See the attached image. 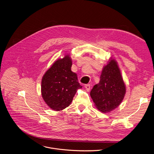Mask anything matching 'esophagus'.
Returning <instances> with one entry per match:
<instances>
[{"instance_id":"1","label":"esophagus","mask_w":154,"mask_h":154,"mask_svg":"<svg viewBox=\"0 0 154 154\" xmlns=\"http://www.w3.org/2000/svg\"><path fill=\"white\" fill-rule=\"evenodd\" d=\"M85 88H86V89L87 90V91H89L90 89H91V85L90 84H86L84 86Z\"/></svg>"}]
</instances>
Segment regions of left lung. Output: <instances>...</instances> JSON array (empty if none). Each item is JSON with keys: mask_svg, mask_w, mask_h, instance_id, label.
Returning a JSON list of instances; mask_svg holds the SVG:
<instances>
[{"mask_svg": "<svg viewBox=\"0 0 154 154\" xmlns=\"http://www.w3.org/2000/svg\"><path fill=\"white\" fill-rule=\"evenodd\" d=\"M126 92L125 83L117 62L111 59L101 72L100 80L91 91L98 110L109 112L121 103Z\"/></svg>", "mask_w": 154, "mask_h": 154, "instance_id": "obj_1", "label": "left lung"}]
</instances>
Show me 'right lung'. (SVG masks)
Masks as SVG:
<instances>
[{
	"label": "right lung",
	"instance_id": "1",
	"mask_svg": "<svg viewBox=\"0 0 154 154\" xmlns=\"http://www.w3.org/2000/svg\"><path fill=\"white\" fill-rule=\"evenodd\" d=\"M72 62L68 55L57 60L46 71L42 80V95L48 106L61 111L70 105L78 89L76 73L71 70Z\"/></svg>",
	"mask_w": 154,
	"mask_h": 154
}]
</instances>
